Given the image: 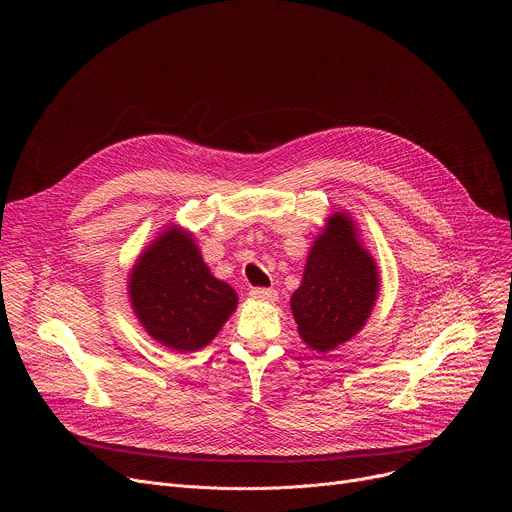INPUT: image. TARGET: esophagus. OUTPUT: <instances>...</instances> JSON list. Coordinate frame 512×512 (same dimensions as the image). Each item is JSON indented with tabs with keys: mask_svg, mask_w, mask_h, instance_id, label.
<instances>
[{
	"mask_svg": "<svg viewBox=\"0 0 512 512\" xmlns=\"http://www.w3.org/2000/svg\"><path fill=\"white\" fill-rule=\"evenodd\" d=\"M249 296L253 300H259V302H275L277 300V291L269 289V287H253L249 291Z\"/></svg>",
	"mask_w": 512,
	"mask_h": 512,
	"instance_id": "obj_1",
	"label": "esophagus"
}]
</instances>
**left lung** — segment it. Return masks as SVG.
Wrapping results in <instances>:
<instances>
[{
    "label": "left lung",
    "mask_w": 512,
    "mask_h": 512,
    "mask_svg": "<svg viewBox=\"0 0 512 512\" xmlns=\"http://www.w3.org/2000/svg\"><path fill=\"white\" fill-rule=\"evenodd\" d=\"M379 267L346 210L326 218L308 253L302 285L289 300L300 338L328 352L367 324L379 296Z\"/></svg>",
    "instance_id": "8db88e82"
}]
</instances>
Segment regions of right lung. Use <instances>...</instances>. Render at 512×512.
<instances>
[{
    "label": "right lung",
    "instance_id": "obj_1",
    "mask_svg": "<svg viewBox=\"0 0 512 512\" xmlns=\"http://www.w3.org/2000/svg\"><path fill=\"white\" fill-rule=\"evenodd\" d=\"M127 296L143 330L162 346L194 352L212 342L237 310V291L202 261L194 235L166 227L135 259Z\"/></svg>",
    "mask_w": 512,
    "mask_h": 512
}]
</instances>
